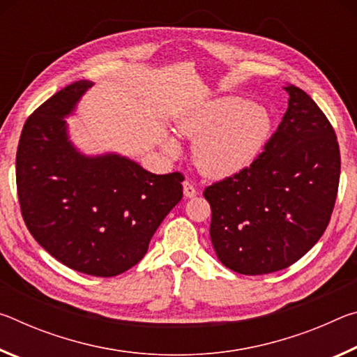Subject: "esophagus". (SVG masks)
<instances>
[{"label": "esophagus", "instance_id": "esophagus-1", "mask_svg": "<svg viewBox=\"0 0 357 357\" xmlns=\"http://www.w3.org/2000/svg\"><path fill=\"white\" fill-rule=\"evenodd\" d=\"M183 189H184V197H185V198H192V197L197 195L195 185H193L192 183H189V181H184V183H183Z\"/></svg>", "mask_w": 357, "mask_h": 357}]
</instances>
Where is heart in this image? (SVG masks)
Wrapping results in <instances>:
<instances>
[{
    "instance_id": "obj_1",
    "label": "heart",
    "mask_w": 357,
    "mask_h": 357,
    "mask_svg": "<svg viewBox=\"0 0 357 357\" xmlns=\"http://www.w3.org/2000/svg\"><path fill=\"white\" fill-rule=\"evenodd\" d=\"M178 130L195 142L193 164L200 173L222 179L244 170L263 153L273 121L252 100L227 96L181 114ZM167 149L178 154L173 138H167Z\"/></svg>"
}]
</instances>
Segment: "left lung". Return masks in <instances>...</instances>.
I'll use <instances>...</instances> for the list:
<instances>
[{
  "instance_id": "obj_1",
  "label": "left lung",
  "mask_w": 357,
  "mask_h": 357,
  "mask_svg": "<svg viewBox=\"0 0 357 357\" xmlns=\"http://www.w3.org/2000/svg\"><path fill=\"white\" fill-rule=\"evenodd\" d=\"M285 91L287 113L263 153L203 192L215 255L239 274H269L298 261L323 236L335 204V132L309 94L294 84Z\"/></svg>"
}]
</instances>
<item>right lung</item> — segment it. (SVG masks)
Wrapping results in <instances>:
<instances>
[{
	"label": "right lung",
	"instance_id": "add662e5",
	"mask_svg": "<svg viewBox=\"0 0 357 357\" xmlns=\"http://www.w3.org/2000/svg\"><path fill=\"white\" fill-rule=\"evenodd\" d=\"M91 86L88 80L69 84L26 119L17 148V192L29 233L52 257L78 273L113 277L148 252L183 198L184 176L149 173L114 153H80L66 118Z\"/></svg>",
	"mask_w": 357,
	"mask_h": 357
}]
</instances>
